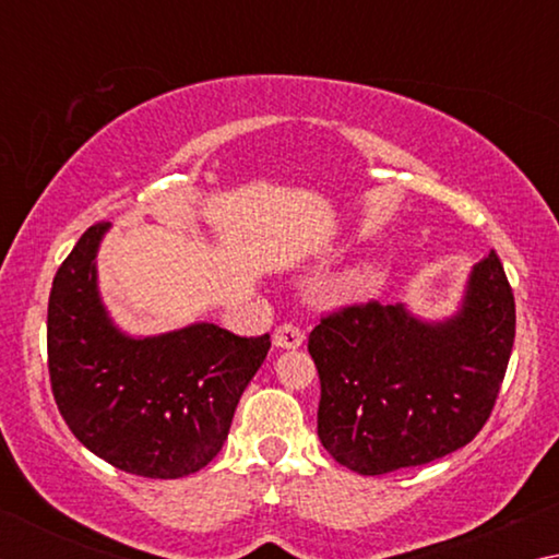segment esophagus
Wrapping results in <instances>:
<instances>
[{
  "instance_id": "34e87169",
  "label": "esophagus",
  "mask_w": 559,
  "mask_h": 559,
  "mask_svg": "<svg viewBox=\"0 0 559 559\" xmlns=\"http://www.w3.org/2000/svg\"><path fill=\"white\" fill-rule=\"evenodd\" d=\"M302 340H306V335H302V330L290 325V323H283L276 328V333H273V345L276 347H283V349H296L302 345Z\"/></svg>"
}]
</instances>
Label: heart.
<instances>
[{"label":"heart","mask_w":559,"mask_h":559,"mask_svg":"<svg viewBox=\"0 0 559 559\" xmlns=\"http://www.w3.org/2000/svg\"><path fill=\"white\" fill-rule=\"evenodd\" d=\"M370 276H372V266H370V263L362 261L347 273V283H349V286H359V283H365Z\"/></svg>","instance_id":"heart-1"}]
</instances>
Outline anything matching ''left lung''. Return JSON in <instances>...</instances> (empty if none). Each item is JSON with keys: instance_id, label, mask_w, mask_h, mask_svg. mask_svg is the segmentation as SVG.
<instances>
[{"instance_id": "obj_1", "label": "left lung", "mask_w": 559, "mask_h": 559, "mask_svg": "<svg viewBox=\"0 0 559 559\" xmlns=\"http://www.w3.org/2000/svg\"><path fill=\"white\" fill-rule=\"evenodd\" d=\"M515 340V300L498 253L471 269L459 308L429 320L406 302H367L320 320L318 437L362 476L421 466L484 429Z\"/></svg>"}]
</instances>
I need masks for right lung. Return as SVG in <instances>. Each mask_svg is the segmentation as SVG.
<instances>
[{"mask_svg":"<svg viewBox=\"0 0 559 559\" xmlns=\"http://www.w3.org/2000/svg\"><path fill=\"white\" fill-rule=\"evenodd\" d=\"M110 224L81 236L49 296V374L59 412L83 447L145 478H182L222 451L246 384L271 340L214 323L163 335L116 325L98 288V249Z\"/></svg>","mask_w":559,"mask_h":559,"instance_id":"1","label":"right lung"}]
</instances>
